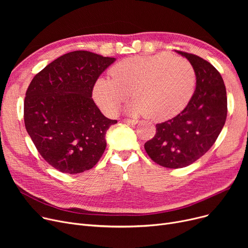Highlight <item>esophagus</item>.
<instances>
[{
	"instance_id": "esophagus-1",
	"label": "esophagus",
	"mask_w": 248,
	"mask_h": 248,
	"mask_svg": "<svg viewBox=\"0 0 248 248\" xmlns=\"http://www.w3.org/2000/svg\"><path fill=\"white\" fill-rule=\"evenodd\" d=\"M123 123L127 124H137L138 121H136V120H129V119H124Z\"/></svg>"
}]
</instances>
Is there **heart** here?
I'll return each mask as SVG.
<instances>
[{
    "instance_id": "heart-1",
    "label": "heart",
    "mask_w": 248,
    "mask_h": 248,
    "mask_svg": "<svg viewBox=\"0 0 248 248\" xmlns=\"http://www.w3.org/2000/svg\"><path fill=\"white\" fill-rule=\"evenodd\" d=\"M109 74L111 78H99L93 87L99 108L108 114L116 113L131 91L135 100L126 111L146 114L155 122L183 110L196 83L192 64L170 54L129 57L115 64Z\"/></svg>"
}]
</instances>
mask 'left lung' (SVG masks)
Instances as JSON below:
<instances>
[{
    "label": "left lung",
    "mask_w": 248,
    "mask_h": 248,
    "mask_svg": "<svg viewBox=\"0 0 248 248\" xmlns=\"http://www.w3.org/2000/svg\"><path fill=\"white\" fill-rule=\"evenodd\" d=\"M186 57L196 74V89L178 115L155 125L145 144L149 157L165 168H184L209 151L227 116L226 88L217 69L203 58L175 50Z\"/></svg>",
    "instance_id": "1"
}]
</instances>
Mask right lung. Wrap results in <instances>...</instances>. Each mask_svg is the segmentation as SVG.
Segmentation results:
<instances>
[{"label": "right lung", "mask_w": 248, "mask_h": 248, "mask_svg": "<svg viewBox=\"0 0 248 248\" xmlns=\"http://www.w3.org/2000/svg\"><path fill=\"white\" fill-rule=\"evenodd\" d=\"M114 61L89 51L69 52L37 73L26 91V129L56 170L82 173L101 158L106 134L117 121L104 116L91 96L97 78Z\"/></svg>", "instance_id": "right-lung-1"}]
</instances>
